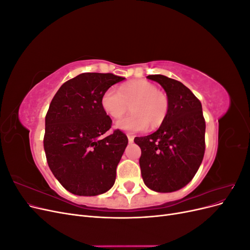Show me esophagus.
I'll return each mask as SVG.
<instances>
[{
    "instance_id": "esophagus-1",
    "label": "esophagus",
    "mask_w": 250,
    "mask_h": 250,
    "mask_svg": "<svg viewBox=\"0 0 250 250\" xmlns=\"http://www.w3.org/2000/svg\"><path fill=\"white\" fill-rule=\"evenodd\" d=\"M127 138H128V142H129V143H132L133 140H134V137L131 134H127Z\"/></svg>"
}]
</instances>
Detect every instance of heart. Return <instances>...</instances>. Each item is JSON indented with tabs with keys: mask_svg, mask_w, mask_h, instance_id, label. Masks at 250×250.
Listing matches in <instances>:
<instances>
[{
	"mask_svg": "<svg viewBox=\"0 0 250 250\" xmlns=\"http://www.w3.org/2000/svg\"><path fill=\"white\" fill-rule=\"evenodd\" d=\"M130 104L131 115L116 123L120 129L129 132L142 131L148 125L150 128L161 126L170 109L168 95L147 80L125 83L120 89L111 86L102 96V107L112 119L122 117Z\"/></svg>",
	"mask_w": 250,
	"mask_h": 250,
	"instance_id": "1",
	"label": "heart"
}]
</instances>
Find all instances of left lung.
I'll return each instance as SVG.
<instances>
[{
	"label": "left lung",
	"instance_id": "left-lung-1",
	"mask_svg": "<svg viewBox=\"0 0 250 250\" xmlns=\"http://www.w3.org/2000/svg\"><path fill=\"white\" fill-rule=\"evenodd\" d=\"M147 78L164 87L170 109L155 132L134 139L142 150V177L151 190L174 192L190 183L200 167L206 150V121L201 102L183 83L164 75Z\"/></svg>",
	"mask_w": 250,
	"mask_h": 250
}]
</instances>
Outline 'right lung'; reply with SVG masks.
<instances>
[{"mask_svg":"<svg viewBox=\"0 0 250 250\" xmlns=\"http://www.w3.org/2000/svg\"><path fill=\"white\" fill-rule=\"evenodd\" d=\"M125 78L83 73L64 82L46 115L43 148L52 173L69 192L96 196L115 184L116 169L128 144L102 107V96Z\"/></svg>","mask_w":250,"mask_h":250,"instance_id":"add662e5","label":"right lung"}]
</instances>
